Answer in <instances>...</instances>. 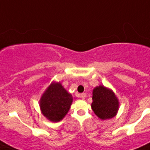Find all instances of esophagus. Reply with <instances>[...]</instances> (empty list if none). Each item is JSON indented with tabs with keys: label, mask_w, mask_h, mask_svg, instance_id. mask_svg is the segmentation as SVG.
<instances>
[{
	"label": "esophagus",
	"mask_w": 150,
	"mask_h": 150,
	"mask_svg": "<svg viewBox=\"0 0 150 150\" xmlns=\"http://www.w3.org/2000/svg\"><path fill=\"white\" fill-rule=\"evenodd\" d=\"M86 96H87V95H86V94H85V93H81L80 95V96H81V98H82V99H84L85 97H86Z\"/></svg>",
	"instance_id": "1"
}]
</instances>
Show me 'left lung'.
<instances>
[{
	"mask_svg": "<svg viewBox=\"0 0 150 150\" xmlns=\"http://www.w3.org/2000/svg\"><path fill=\"white\" fill-rule=\"evenodd\" d=\"M92 98V109L99 118L107 120L116 115L119 108V102L111 90L104 86L96 87L93 91Z\"/></svg>",
	"mask_w": 150,
	"mask_h": 150,
	"instance_id": "8db88e82",
	"label": "left lung"
}]
</instances>
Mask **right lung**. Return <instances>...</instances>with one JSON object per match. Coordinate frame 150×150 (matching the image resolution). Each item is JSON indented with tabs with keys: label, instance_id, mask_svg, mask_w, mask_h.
Returning <instances> with one entry per match:
<instances>
[{
	"label": "right lung",
	"instance_id": "obj_1",
	"mask_svg": "<svg viewBox=\"0 0 150 150\" xmlns=\"http://www.w3.org/2000/svg\"><path fill=\"white\" fill-rule=\"evenodd\" d=\"M73 97L67 93L60 83L50 85L40 99L42 113L52 122H58L65 117Z\"/></svg>",
	"mask_w": 150,
	"mask_h": 150
}]
</instances>
